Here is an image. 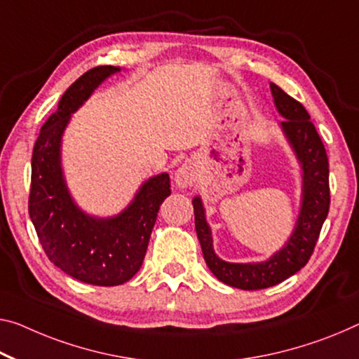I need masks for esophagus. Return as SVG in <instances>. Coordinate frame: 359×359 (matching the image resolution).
I'll list each match as a JSON object with an SVG mask.
<instances>
[{
    "mask_svg": "<svg viewBox=\"0 0 359 359\" xmlns=\"http://www.w3.org/2000/svg\"><path fill=\"white\" fill-rule=\"evenodd\" d=\"M198 167L194 161H184L183 165L175 172V184L180 189H187L197 181Z\"/></svg>",
    "mask_w": 359,
    "mask_h": 359,
    "instance_id": "obj_1",
    "label": "esophagus"
}]
</instances>
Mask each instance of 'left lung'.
<instances>
[{"instance_id":"8db88e82","label":"left lung","mask_w":359,"mask_h":359,"mask_svg":"<svg viewBox=\"0 0 359 359\" xmlns=\"http://www.w3.org/2000/svg\"><path fill=\"white\" fill-rule=\"evenodd\" d=\"M274 107L284 120L279 128L300 167V208L287 241L271 257L262 262L233 263L219 258L213 247L212 228L207 222L201 196L192 198L196 231L203 258L215 278L231 287L242 290L266 289L283 283L305 266L329 213V162L310 115L299 101L278 85L269 83Z\"/></svg>"}]
</instances>
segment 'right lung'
<instances>
[{"label":"right lung","instance_id":"1","mask_svg":"<svg viewBox=\"0 0 359 359\" xmlns=\"http://www.w3.org/2000/svg\"><path fill=\"white\" fill-rule=\"evenodd\" d=\"M122 70H88L60 97L33 147L29 213L43 250L57 268L93 285H120L140 271L158 208L170 191L168 173L147 178L122 212L97 217L72 196L62 167L64 133L76 110L99 86Z\"/></svg>","mask_w":359,"mask_h":359}]
</instances>
